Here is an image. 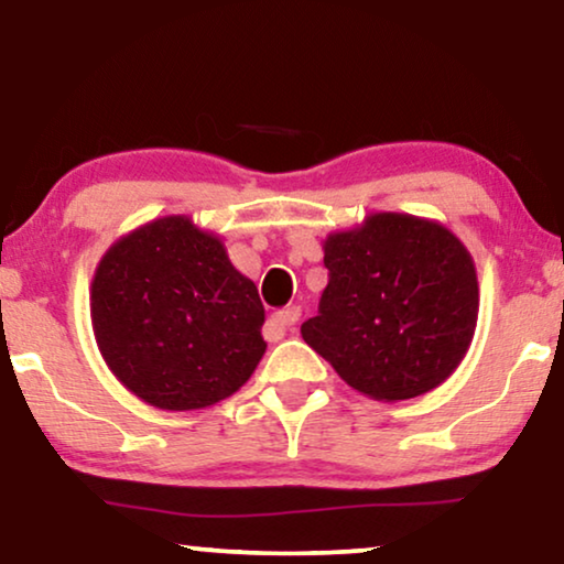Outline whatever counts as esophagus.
Returning <instances> with one entry per match:
<instances>
[{"label": "esophagus", "mask_w": 564, "mask_h": 564, "mask_svg": "<svg viewBox=\"0 0 564 564\" xmlns=\"http://www.w3.org/2000/svg\"><path fill=\"white\" fill-rule=\"evenodd\" d=\"M297 321H300V305H288L284 311L272 313V318H269V330H272L274 338H282L288 330L295 328Z\"/></svg>", "instance_id": "esophagus-1"}]
</instances>
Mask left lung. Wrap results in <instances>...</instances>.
Listing matches in <instances>:
<instances>
[{
    "instance_id": "obj_1",
    "label": "left lung",
    "mask_w": 564,
    "mask_h": 564,
    "mask_svg": "<svg viewBox=\"0 0 564 564\" xmlns=\"http://www.w3.org/2000/svg\"><path fill=\"white\" fill-rule=\"evenodd\" d=\"M328 284L303 338L361 395L398 403L449 380L473 344L480 284L444 223L369 213L323 241Z\"/></svg>"
}]
</instances>
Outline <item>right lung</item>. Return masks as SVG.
I'll use <instances>...</instances> for the list:
<instances>
[{"mask_svg": "<svg viewBox=\"0 0 564 564\" xmlns=\"http://www.w3.org/2000/svg\"><path fill=\"white\" fill-rule=\"evenodd\" d=\"M89 313L107 369L161 411L230 398L267 351L257 284L189 215H161L120 236L95 269Z\"/></svg>", "mask_w": 564, "mask_h": 564, "instance_id": "1", "label": "right lung"}]
</instances>
